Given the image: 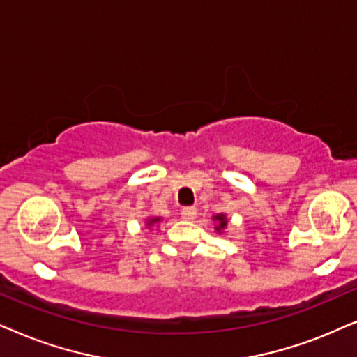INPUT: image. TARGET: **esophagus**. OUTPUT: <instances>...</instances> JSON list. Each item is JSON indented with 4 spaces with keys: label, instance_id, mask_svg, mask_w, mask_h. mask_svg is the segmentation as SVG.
<instances>
[{
    "label": "esophagus",
    "instance_id": "obj_1",
    "mask_svg": "<svg viewBox=\"0 0 357 357\" xmlns=\"http://www.w3.org/2000/svg\"><path fill=\"white\" fill-rule=\"evenodd\" d=\"M197 215V208L196 207H183L181 211V217L184 220H194Z\"/></svg>",
    "mask_w": 357,
    "mask_h": 357
}]
</instances>
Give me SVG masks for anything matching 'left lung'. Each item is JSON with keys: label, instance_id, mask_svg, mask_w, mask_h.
Here are the masks:
<instances>
[{"label": "left lung", "instance_id": "8db88e82", "mask_svg": "<svg viewBox=\"0 0 357 357\" xmlns=\"http://www.w3.org/2000/svg\"><path fill=\"white\" fill-rule=\"evenodd\" d=\"M212 220L215 222V231L218 235H223L227 231V228H228V217H227V213H217V215H213L212 217Z\"/></svg>", "mask_w": 357, "mask_h": 357}]
</instances>
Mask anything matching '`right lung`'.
<instances>
[{
    "label": "right lung",
    "instance_id": "obj_1",
    "mask_svg": "<svg viewBox=\"0 0 357 357\" xmlns=\"http://www.w3.org/2000/svg\"><path fill=\"white\" fill-rule=\"evenodd\" d=\"M161 220H163V218H161V217L151 215V217H149V218H146V220H145V228H149V230L151 231V230H153L155 227H158V225H160Z\"/></svg>",
    "mask_w": 357,
    "mask_h": 357
}]
</instances>
